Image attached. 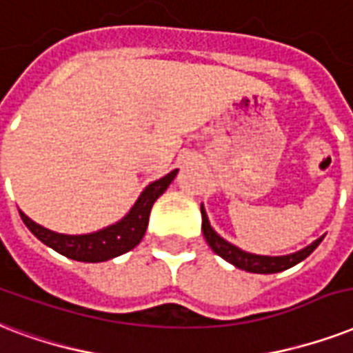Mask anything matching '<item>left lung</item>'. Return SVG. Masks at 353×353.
I'll use <instances>...</instances> for the list:
<instances>
[{
	"label": "left lung",
	"instance_id": "1",
	"mask_svg": "<svg viewBox=\"0 0 353 353\" xmlns=\"http://www.w3.org/2000/svg\"><path fill=\"white\" fill-rule=\"evenodd\" d=\"M202 214V232H204V239L208 241V245L212 247L217 256H221L223 259H226L228 263L236 265L237 269L248 270V272H256V274H272V272H281V270L291 269L296 263H300L302 259H305L313 250H315L324 237H319L315 243H311L310 247L302 248L300 252L289 254V256H258V254H248L241 248L234 247L232 243L225 241L223 237L217 236L215 230L210 226L206 217V212L204 208L201 206Z\"/></svg>",
	"mask_w": 353,
	"mask_h": 353
}]
</instances>
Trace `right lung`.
Listing matches in <instances>:
<instances>
[{
	"instance_id": "obj_1",
	"label": "right lung",
	"mask_w": 353,
	"mask_h": 353,
	"mask_svg": "<svg viewBox=\"0 0 353 353\" xmlns=\"http://www.w3.org/2000/svg\"><path fill=\"white\" fill-rule=\"evenodd\" d=\"M179 173L174 169L163 179L152 182L145 188V191L139 195L132 210L128 212L127 217H123L119 223L108 226L105 230L95 232V234H86V236H64L57 234L43 226L37 225L23 212H20L21 221L34 234V236L65 258L77 259V261H88V263H97V261H106V259L116 258L121 254L132 250L136 245H139L141 237L145 236L147 225H149V214L158 196L168 190L169 184Z\"/></svg>"
}]
</instances>
